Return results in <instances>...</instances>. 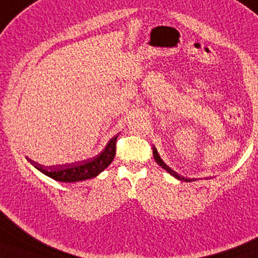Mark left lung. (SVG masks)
Here are the masks:
<instances>
[{
	"instance_id": "8db88e82",
	"label": "left lung",
	"mask_w": 258,
	"mask_h": 258,
	"mask_svg": "<svg viewBox=\"0 0 258 258\" xmlns=\"http://www.w3.org/2000/svg\"><path fill=\"white\" fill-rule=\"evenodd\" d=\"M152 154H154V158H155V160H156V163L158 164V165L160 166V167H163L166 172H168L169 174H171L172 176L177 178V180L183 181V182H194V181L199 180V178H195V177H194V178H187V177H184L183 175H178V174H177L175 171H173V169H172L171 167H168V166L164 163L163 159L160 158V156H159V154H158V151H157L155 146H154V148H152ZM206 180H208V178H206Z\"/></svg>"
}]
</instances>
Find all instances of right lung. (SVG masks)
<instances>
[{
	"label": "right lung",
	"mask_w": 258,
	"mask_h": 258,
	"mask_svg": "<svg viewBox=\"0 0 258 258\" xmlns=\"http://www.w3.org/2000/svg\"><path fill=\"white\" fill-rule=\"evenodd\" d=\"M118 135L119 133L109 140L106 148L98 156L93 157V158L76 161V163L58 166H43L29 159L28 157H26V158L35 168L55 181L64 183L82 182L98 176L111 164L116 155V141Z\"/></svg>",
	"instance_id": "right-lung-1"
}]
</instances>
